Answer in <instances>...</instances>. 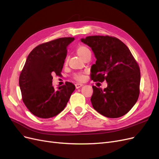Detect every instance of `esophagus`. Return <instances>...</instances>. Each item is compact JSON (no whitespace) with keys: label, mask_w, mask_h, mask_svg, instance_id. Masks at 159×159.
I'll return each instance as SVG.
<instances>
[{"label":"esophagus","mask_w":159,"mask_h":159,"mask_svg":"<svg viewBox=\"0 0 159 159\" xmlns=\"http://www.w3.org/2000/svg\"><path fill=\"white\" fill-rule=\"evenodd\" d=\"M82 86H83V84H75V88H76V89H79L80 88L82 87Z\"/></svg>","instance_id":"obj_1"}]
</instances>
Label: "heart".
I'll use <instances>...</instances> for the list:
<instances>
[{"instance_id": "heart-1", "label": "heart", "mask_w": 159, "mask_h": 159, "mask_svg": "<svg viewBox=\"0 0 159 159\" xmlns=\"http://www.w3.org/2000/svg\"><path fill=\"white\" fill-rule=\"evenodd\" d=\"M77 53H78V55L81 59H84L88 54L91 53V51H90L89 49L87 48V47L80 46L79 48L77 49ZM74 78L76 80L81 81L84 80V75L82 74H81V73H78V74H75L74 75Z\"/></svg>"}]
</instances>
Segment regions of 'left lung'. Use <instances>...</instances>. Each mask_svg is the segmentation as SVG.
<instances>
[{"label": "left lung", "instance_id": "8db88e82", "mask_svg": "<svg viewBox=\"0 0 159 159\" xmlns=\"http://www.w3.org/2000/svg\"><path fill=\"white\" fill-rule=\"evenodd\" d=\"M81 41L91 48L96 58L91 67V78L107 81L102 89L93 85V108L106 117H121L134 106L139 96L140 68L128 47L110 36H88Z\"/></svg>", "mask_w": 159, "mask_h": 159}]
</instances>
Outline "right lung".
Masks as SVG:
<instances>
[{
  "label": "right lung",
  "instance_id": "add662e5",
  "mask_svg": "<svg viewBox=\"0 0 159 159\" xmlns=\"http://www.w3.org/2000/svg\"><path fill=\"white\" fill-rule=\"evenodd\" d=\"M74 37H63L41 44L29 53L19 77L23 101L36 116L49 118L63 110L75 87L72 83L55 89L52 74L60 75L67 47Z\"/></svg>",
  "mask_w": 159,
  "mask_h": 159
}]
</instances>
